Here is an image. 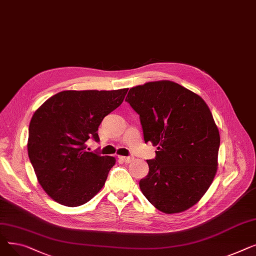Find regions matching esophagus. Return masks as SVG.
I'll list each match as a JSON object with an SVG mask.
<instances>
[{
    "mask_svg": "<svg viewBox=\"0 0 256 256\" xmlns=\"http://www.w3.org/2000/svg\"><path fill=\"white\" fill-rule=\"evenodd\" d=\"M119 160H122L124 163H132V160H134V158L132 156H120Z\"/></svg>",
    "mask_w": 256,
    "mask_h": 256,
    "instance_id": "obj_1",
    "label": "esophagus"
}]
</instances>
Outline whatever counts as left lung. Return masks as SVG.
Listing matches in <instances>:
<instances>
[{
  "mask_svg": "<svg viewBox=\"0 0 256 256\" xmlns=\"http://www.w3.org/2000/svg\"><path fill=\"white\" fill-rule=\"evenodd\" d=\"M140 115L144 141L158 146L139 182L147 200L165 214L189 210L202 198L218 169L220 134L206 102L172 80L130 89L126 98Z\"/></svg>",
  "mask_w": 256,
  "mask_h": 256,
  "instance_id": "1",
  "label": "left lung"
}]
</instances>
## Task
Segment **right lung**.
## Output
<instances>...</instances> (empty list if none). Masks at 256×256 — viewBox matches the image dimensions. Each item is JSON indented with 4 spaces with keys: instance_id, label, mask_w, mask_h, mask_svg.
<instances>
[{
    "instance_id": "add662e5",
    "label": "right lung",
    "mask_w": 256,
    "mask_h": 256,
    "mask_svg": "<svg viewBox=\"0 0 256 256\" xmlns=\"http://www.w3.org/2000/svg\"><path fill=\"white\" fill-rule=\"evenodd\" d=\"M128 90H64L33 114L29 158L38 182L58 204L82 206L104 186L116 160L87 152L86 142L100 141L104 117L122 104Z\"/></svg>"
}]
</instances>
